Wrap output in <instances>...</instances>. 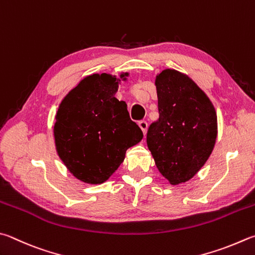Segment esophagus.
Listing matches in <instances>:
<instances>
[{
    "label": "esophagus",
    "mask_w": 255,
    "mask_h": 255,
    "mask_svg": "<svg viewBox=\"0 0 255 255\" xmlns=\"http://www.w3.org/2000/svg\"><path fill=\"white\" fill-rule=\"evenodd\" d=\"M138 126L140 127V129L142 130L143 135H146L147 128H148V124L145 122V120H140V122H138Z\"/></svg>",
    "instance_id": "34e87169"
}]
</instances>
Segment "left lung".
<instances>
[{
  "label": "left lung",
  "instance_id": "obj_1",
  "mask_svg": "<svg viewBox=\"0 0 255 255\" xmlns=\"http://www.w3.org/2000/svg\"><path fill=\"white\" fill-rule=\"evenodd\" d=\"M159 118L147 146L160 174L176 185L191 179L212 154L217 118L210 99L187 76L166 69L156 77Z\"/></svg>",
  "mask_w": 255,
  "mask_h": 255
}]
</instances>
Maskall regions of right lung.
<instances>
[{
  "mask_svg": "<svg viewBox=\"0 0 255 255\" xmlns=\"http://www.w3.org/2000/svg\"><path fill=\"white\" fill-rule=\"evenodd\" d=\"M117 88L115 77L89 76L69 92L58 109L57 151L68 169L85 183L107 180L124 161L128 148L142 139L127 105L114 97Z\"/></svg>",
  "mask_w": 255,
  "mask_h": 255,
  "instance_id": "right-lung-1",
  "label": "right lung"
}]
</instances>
